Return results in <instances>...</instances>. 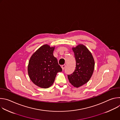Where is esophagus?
Wrapping results in <instances>:
<instances>
[{
  "label": "esophagus",
  "mask_w": 120,
  "mask_h": 120,
  "mask_svg": "<svg viewBox=\"0 0 120 120\" xmlns=\"http://www.w3.org/2000/svg\"><path fill=\"white\" fill-rule=\"evenodd\" d=\"M61 67H62V69H63V70H64V68H65V64H63V65H62L61 66Z\"/></svg>",
  "instance_id": "34e87169"
}]
</instances>
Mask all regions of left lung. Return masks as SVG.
I'll return each instance as SVG.
<instances>
[{"mask_svg":"<svg viewBox=\"0 0 120 120\" xmlns=\"http://www.w3.org/2000/svg\"><path fill=\"white\" fill-rule=\"evenodd\" d=\"M76 61L74 72L67 75L69 82L78 88L87 82L91 78L94 68V61L89 50L83 45L72 48Z\"/></svg>","mask_w":120,"mask_h":120,"instance_id":"obj_1","label":"left lung"}]
</instances>
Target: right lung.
I'll use <instances>...</instances> for the list:
<instances>
[{
	"label": "right lung",
	"instance_id": "add662e5",
	"mask_svg": "<svg viewBox=\"0 0 120 120\" xmlns=\"http://www.w3.org/2000/svg\"><path fill=\"white\" fill-rule=\"evenodd\" d=\"M55 47L47 45L41 46L31 57L28 74L31 81L37 86L47 88L53 84L58 72L62 69L53 55Z\"/></svg>",
	"mask_w": 120,
	"mask_h": 120
}]
</instances>
